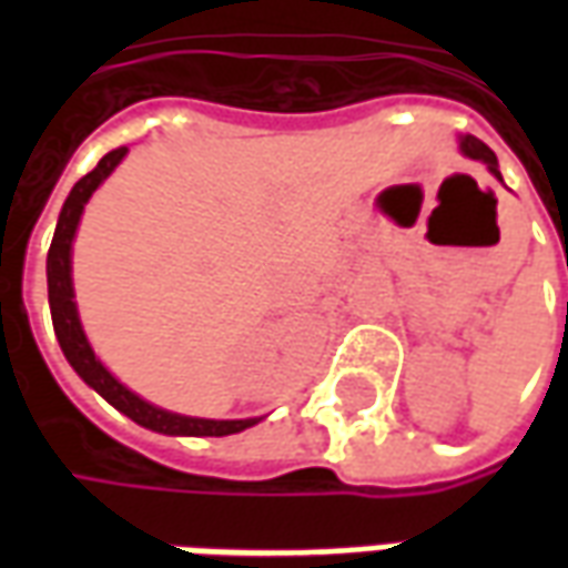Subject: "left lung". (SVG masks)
I'll return each instance as SVG.
<instances>
[{
    "label": "left lung",
    "mask_w": 568,
    "mask_h": 568,
    "mask_svg": "<svg viewBox=\"0 0 568 568\" xmlns=\"http://www.w3.org/2000/svg\"><path fill=\"white\" fill-rule=\"evenodd\" d=\"M459 149H463L465 158H471V161H484V163H487L489 173L496 175V179H501L499 161H496V154H493V149H489V145H484V142L477 140V136H463V140H459Z\"/></svg>",
    "instance_id": "obj_1"
}]
</instances>
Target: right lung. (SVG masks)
Returning <instances> with one entry per match:
<instances>
[{"label": "right lung", "instance_id": "1", "mask_svg": "<svg viewBox=\"0 0 568 568\" xmlns=\"http://www.w3.org/2000/svg\"><path fill=\"white\" fill-rule=\"evenodd\" d=\"M128 154V145L109 151L103 161L93 166L91 173L81 175L75 187L69 191L67 203L60 210L57 219L54 240L48 248V304H51V320H54V334L60 341V349L67 362L75 368L81 381L88 383L91 389L103 395L105 402L118 407L124 417L133 423L151 428V432H161V435H194V438H222V435H236L243 428L255 426L258 417L252 419H200V417H182V414H170L163 407L149 405L145 398L136 393H130L124 383H118L100 358L93 356L91 344L84 337L81 328L79 307H75V292H72V240L79 231L81 212L84 203L91 200L97 187L103 185V179L115 170L121 158Z\"/></svg>", "mask_w": 568, "mask_h": 568}]
</instances>
